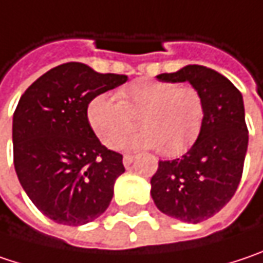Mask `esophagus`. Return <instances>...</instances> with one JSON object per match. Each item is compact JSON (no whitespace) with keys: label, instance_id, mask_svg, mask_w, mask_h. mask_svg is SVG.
<instances>
[{"label":"esophagus","instance_id":"34e87169","mask_svg":"<svg viewBox=\"0 0 263 263\" xmlns=\"http://www.w3.org/2000/svg\"><path fill=\"white\" fill-rule=\"evenodd\" d=\"M132 161H134V156H132V155H125V156H123V165H125V166H129L132 163Z\"/></svg>","mask_w":263,"mask_h":263}]
</instances>
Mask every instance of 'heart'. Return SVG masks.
Listing matches in <instances>:
<instances>
[{
	"mask_svg": "<svg viewBox=\"0 0 263 263\" xmlns=\"http://www.w3.org/2000/svg\"><path fill=\"white\" fill-rule=\"evenodd\" d=\"M204 101L191 86L144 79L123 86L117 98L93 97L87 105V122L104 146L116 148L138 125L144 129L129 138L128 150L156 148L177 156L196 140L204 122Z\"/></svg>",
	"mask_w": 263,
	"mask_h": 263,
	"instance_id": "b5f03b06",
	"label": "heart"
}]
</instances>
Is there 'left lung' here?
Instances as JSON below:
<instances>
[{
	"label": "left lung",
	"instance_id": "8db88e82",
	"mask_svg": "<svg viewBox=\"0 0 263 263\" xmlns=\"http://www.w3.org/2000/svg\"><path fill=\"white\" fill-rule=\"evenodd\" d=\"M156 79L189 82L204 101V122L193 146L178 159L159 161L150 180L152 198L163 214L199 223L223 209L238 187L249 144L242 95L224 76L202 65Z\"/></svg>",
	"mask_w": 263,
	"mask_h": 263
}]
</instances>
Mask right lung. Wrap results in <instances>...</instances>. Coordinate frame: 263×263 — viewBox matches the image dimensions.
Wrapping results in <instances>:
<instances>
[{"mask_svg": "<svg viewBox=\"0 0 263 263\" xmlns=\"http://www.w3.org/2000/svg\"><path fill=\"white\" fill-rule=\"evenodd\" d=\"M126 80L68 62L43 74L19 100L14 170L34 205L56 223H89L111 202L116 178L125 173L122 155L101 144L86 111L93 97Z\"/></svg>", "mask_w": 263, "mask_h": 263, "instance_id": "add662e5", "label": "right lung"}]
</instances>
